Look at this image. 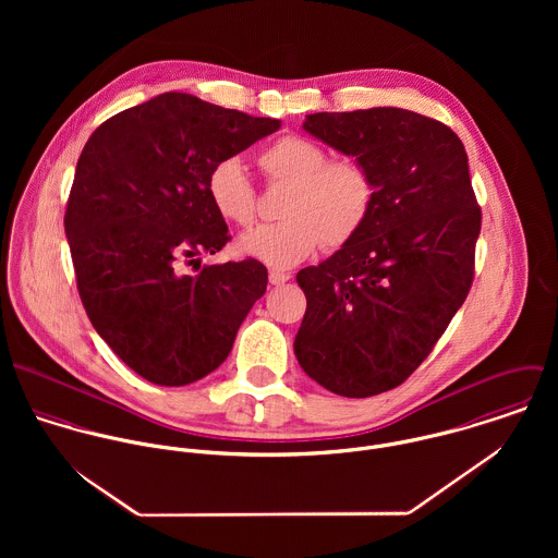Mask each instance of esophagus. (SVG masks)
<instances>
[{"label":"esophagus","instance_id":"esophagus-1","mask_svg":"<svg viewBox=\"0 0 558 558\" xmlns=\"http://www.w3.org/2000/svg\"><path fill=\"white\" fill-rule=\"evenodd\" d=\"M288 279H290L288 272H281V270H270V272H268V281H270L272 286H281V283H286Z\"/></svg>","mask_w":558,"mask_h":558}]
</instances>
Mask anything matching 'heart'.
Here are the masks:
<instances>
[{
    "mask_svg": "<svg viewBox=\"0 0 558 558\" xmlns=\"http://www.w3.org/2000/svg\"><path fill=\"white\" fill-rule=\"evenodd\" d=\"M257 167L268 186H286L279 223L257 228L240 239V248L275 268H290L310 257L319 244L337 251L365 228L376 182L356 157H335L303 135H283L266 146ZM213 208L228 223L251 228L257 219V193L236 159L213 165L206 180Z\"/></svg>",
    "mask_w": 558,
    "mask_h": 558,
    "instance_id": "b5f03b06",
    "label": "heart"
}]
</instances>
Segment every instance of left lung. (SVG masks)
<instances>
[{
	"instance_id": "obj_1",
	"label": "left lung",
	"mask_w": 558,
	"mask_h": 558,
	"mask_svg": "<svg viewBox=\"0 0 558 558\" xmlns=\"http://www.w3.org/2000/svg\"><path fill=\"white\" fill-rule=\"evenodd\" d=\"M305 131L376 182L359 236L296 275L307 312L294 352L343 398L399 387L429 356L475 279L481 208L460 137L398 107L312 113Z\"/></svg>"
}]
</instances>
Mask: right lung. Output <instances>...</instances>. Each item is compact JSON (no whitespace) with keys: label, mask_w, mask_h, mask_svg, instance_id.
I'll list each match as a JSON object with an SVG mask.
<instances>
[{"label":"right lung","mask_w":558,"mask_h":558,"mask_svg":"<svg viewBox=\"0 0 558 558\" xmlns=\"http://www.w3.org/2000/svg\"><path fill=\"white\" fill-rule=\"evenodd\" d=\"M281 126L165 92L105 120L83 146L64 228L81 303L107 345L142 378L184 387L230 354L268 272L253 257L182 263L221 251L226 219L206 180L215 162Z\"/></svg>","instance_id":"add662e5"}]
</instances>
